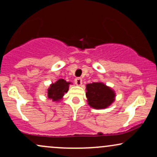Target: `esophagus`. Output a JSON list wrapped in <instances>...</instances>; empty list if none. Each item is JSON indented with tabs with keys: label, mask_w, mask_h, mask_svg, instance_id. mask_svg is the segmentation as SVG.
I'll return each instance as SVG.
<instances>
[{
	"label": "esophagus",
	"mask_w": 157,
	"mask_h": 157,
	"mask_svg": "<svg viewBox=\"0 0 157 157\" xmlns=\"http://www.w3.org/2000/svg\"><path fill=\"white\" fill-rule=\"evenodd\" d=\"M75 82L77 85V86H81L82 83V78H80V77H77V78L75 80Z\"/></svg>",
	"instance_id": "34e87169"
}]
</instances>
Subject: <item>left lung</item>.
Returning <instances> with one entry per match:
<instances>
[{
  "mask_svg": "<svg viewBox=\"0 0 157 157\" xmlns=\"http://www.w3.org/2000/svg\"><path fill=\"white\" fill-rule=\"evenodd\" d=\"M86 91L88 103L94 109H105L114 101V91L102 82L87 84Z\"/></svg>",
  "mask_w": 157,
  "mask_h": 157,
  "instance_id": "left-lung-1",
  "label": "left lung"
}]
</instances>
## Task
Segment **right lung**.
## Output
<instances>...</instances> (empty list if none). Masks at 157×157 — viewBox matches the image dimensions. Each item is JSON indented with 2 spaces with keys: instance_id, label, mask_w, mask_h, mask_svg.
Segmentation results:
<instances>
[{
  "instance_id": "1",
  "label": "right lung",
  "mask_w": 157,
  "mask_h": 157,
  "mask_svg": "<svg viewBox=\"0 0 157 157\" xmlns=\"http://www.w3.org/2000/svg\"><path fill=\"white\" fill-rule=\"evenodd\" d=\"M70 84L71 82H66L63 79H60L55 83H52L48 88V97L52 99V101H60L65 93L68 91Z\"/></svg>"
}]
</instances>
